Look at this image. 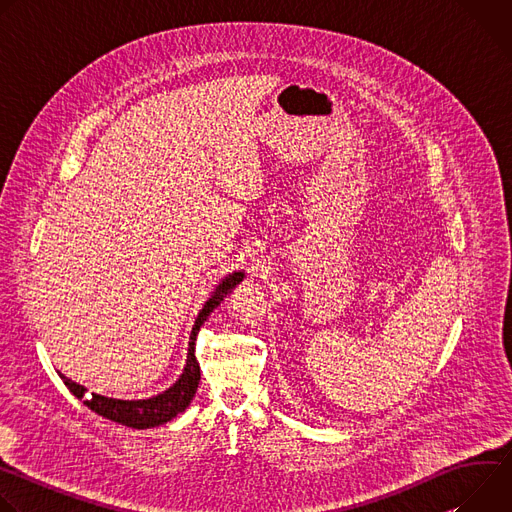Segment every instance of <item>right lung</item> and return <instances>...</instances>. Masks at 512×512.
I'll list each match as a JSON object with an SVG mask.
<instances>
[{"mask_svg": "<svg viewBox=\"0 0 512 512\" xmlns=\"http://www.w3.org/2000/svg\"><path fill=\"white\" fill-rule=\"evenodd\" d=\"M245 273L243 271H235L229 277H225L221 283L216 285V289L210 294V298L206 300L204 308L200 310L192 332H190V342H188V358H186V367L180 375V379L166 389L164 393L150 397V399H139V401H123V399H111V397H103V395H87V389L75 381H70L68 377H64L62 373L60 379L64 381V385L70 389V393L75 395L77 399H81L91 411H95L97 415L111 419L115 423L127 425V427H135V429H148V427H158L162 423H168L170 419H174L178 413H182L200 383V364L196 360L194 354V346H196V334L200 330V326L206 322V318L210 316V312L223 302V298H227V294H231V289L243 281Z\"/></svg>", "mask_w": 512, "mask_h": 512, "instance_id": "add662e5", "label": "right lung"}]
</instances>
